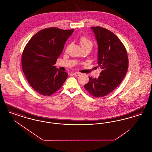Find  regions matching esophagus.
<instances>
[{"label": "esophagus", "mask_w": 152, "mask_h": 152, "mask_svg": "<svg viewBox=\"0 0 152 152\" xmlns=\"http://www.w3.org/2000/svg\"><path fill=\"white\" fill-rule=\"evenodd\" d=\"M73 75L74 76H79L80 75V73L76 72L73 73Z\"/></svg>", "instance_id": "34e87169"}]
</instances>
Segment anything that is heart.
Here are the masks:
<instances>
[{
  "label": "heart",
  "mask_w": 152,
  "mask_h": 152,
  "mask_svg": "<svg viewBox=\"0 0 152 152\" xmlns=\"http://www.w3.org/2000/svg\"><path fill=\"white\" fill-rule=\"evenodd\" d=\"M80 43L81 46L83 47H92L93 45V43L92 42L88 39L86 36H82L80 39Z\"/></svg>",
  "instance_id": "b5f03b06"
}]
</instances>
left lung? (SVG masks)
<instances>
[{"label": "left lung", "instance_id": "1", "mask_svg": "<svg viewBox=\"0 0 152 152\" xmlns=\"http://www.w3.org/2000/svg\"><path fill=\"white\" fill-rule=\"evenodd\" d=\"M98 44V66L102 71L97 79L89 77L85 89L94 97L107 96L122 82L128 69V58L119 38L108 29L92 27Z\"/></svg>", "mask_w": 152, "mask_h": 152}]
</instances>
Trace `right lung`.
I'll list each match as a JSON object with an SVG mask.
<instances>
[{
  "label": "right lung",
  "mask_w": 152,
  "mask_h": 152,
  "mask_svg": "<svg viewBox=\"0 0 152 152\" xmlns=\"http://www.w3.org/2000/svg\"><path fill=\"white\" fill-rule=\"evenodd\" d=\"M73 31L56 27L44 28L26 44L22 53L23 71L29 85L39 94L51 96L65 82L68 73L54 65Z\"/></svg>",
  "instance_id": "add662e5"
}]
</instances>
